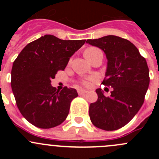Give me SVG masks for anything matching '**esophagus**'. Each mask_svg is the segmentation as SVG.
Listing matches in <instances>:
<instances>
[{
    "label": "esophagus",
    "instance_id": "1",
    "mask_svg": "<svg viewBox=\"0 0 159 159\" xmlns=\"http://www.w3.org/2000/svg\"><path fill=\"white\" fill-rule=\"evenodd\" d=\"M87 92H88V91H86V90H84V89H79L78 91V94H86Z\"/></svg>",
    "mask_w": 159,
    "mask_h": 159
}]
</instances>
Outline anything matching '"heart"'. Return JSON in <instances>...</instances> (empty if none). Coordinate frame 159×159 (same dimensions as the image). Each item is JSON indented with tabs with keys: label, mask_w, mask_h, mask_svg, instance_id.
Returning a JSON list of instances; mask_svg holds the SVG:
<instances>
[{
	"label": "heart",
	"mask_w": 159,
	"mask_h": 159,
	"mask_svg": "<svg viewBox=\"0 0 159 159\" xmlns=\"http://www.w3.org/2000/svg\"><path fill=\"white\" fill-rule=\"evenodd\" d=\"M100 51V50L98 49L97 48H94V47L89 48L86 49L85 51H84V56L86 57L87 55H89V54H93V53L94 52H97V51ZM95 81H96L95 77H93V76L89 77V78L83 80V81H81V84H82L84 86H85V87H89V86H91V84H92V83L94 82Z\"/></svg>",
	"instance_id": "heart-1"
}]
</instances>
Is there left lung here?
Returning a JSON list of instances; mask_svg holds the SVG:
<instances>
[{"instance_id":"1","label":"left lung","mask_w":159,"mask_h":159,"mask_svg":"<svg viewBox=\"0 0 159 159\" xmlns=\"http://www.w3.org/2000/svg\"><path fill=\"white\" fill-rule=\"evenodd\" d=\"M86 43L99 48L108 59L103 84L113 88L110 97L96 89L98 100L89 106V116L95 127L115 131L127 125L143 105L149 85L146 60L128 40L115 35Z\"/></svg>"}]
</instances>
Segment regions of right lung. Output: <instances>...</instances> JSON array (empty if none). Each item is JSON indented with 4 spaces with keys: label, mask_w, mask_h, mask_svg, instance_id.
Here are the masks:
<instances>
[{
    "label": "right lung",
    "mask_w": 159,
    "mask_h": 159,
    "mask_svg": "<svg viewBox=\"0 0 159 159\" xmlns=\"http://www.w3.org/2000/svg\"><path fill=\"white\" fill-rule=\"evenodd\" d=\"M85 40H61L46 34L27 44L13 63L11 89L19 111L30 124L51 129L68 115L70 102L78 97L75 89L58 91L51 79L65 70L70 57Z\"/></svg>",
    "instance_id": "obj_1"
}]
</instances>
